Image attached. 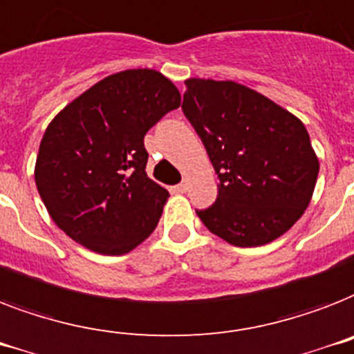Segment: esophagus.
Listing matches in <instances>:
<instances>
[{"mask_svg": "<svg viewBox=\"0 0 354 354\" xmlns=\"http://www.w3.org/2000/svg\"><path fill=\"white\" fill-rule=\"evenodd\" d=\"M175 188H177V192H180V194H185V192H188V188H190V180L185 179L180 185L175 186Z\"/></svg>", "mask_w": 354, "mask_h": 354, "instance_id": "obj_1", "label": "esophagus"}]
</instances>
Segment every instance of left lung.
Returning <instances> with one entry per match:
<instances>
[{
	"label": "left lung",
	"mask_w": 354,
	"mask_h": 354,
	"mask_svg": "<svg viewBox=\"0 0 354 354\" xmlns=\"http://www.w3.org/2000/svg\"><path fill=\"white\" fill-rule=\"evenodd\" d=\"M183 111L216 169L217 199L197 216L234 247H261L309 206L320 162L304 122L230 80L188 78Z\"/></svg>",
	"instance_id": "8db88e82"
}]
</instances>
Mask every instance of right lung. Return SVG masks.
I'll return each instance as SVG.
<instances>
[{
    "instance_id": "obj_1",
    "label": "right lung",
    "mask_w": 354,
    "mask_h": 354,
    "mask_svg": "<svg viewBox=\"0 0 354 354\" xmlns=\"http://www.w3.org/2000/svg\"><path fill=\"white\" fill-rule=\"evenodd\" d=\"M179 106V89L159 71L128 69L53 118L34 179L49 216L73 241L122 256L155 230L169 194L146 174L144 135Z\"/></svg>"
}]
</instances>
